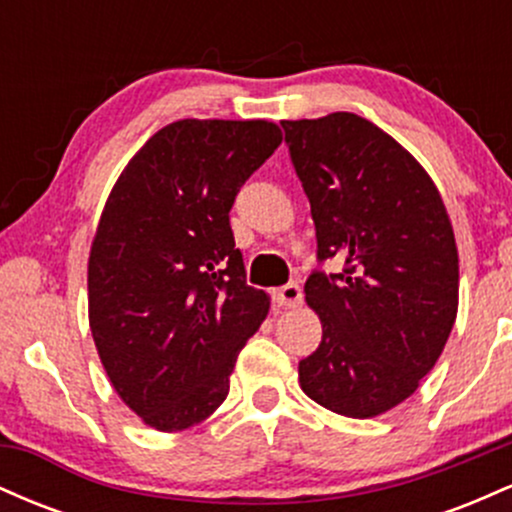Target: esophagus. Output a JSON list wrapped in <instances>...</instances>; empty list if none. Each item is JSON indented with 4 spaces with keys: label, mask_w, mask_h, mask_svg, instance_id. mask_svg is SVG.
<instances>
[{
    "label": "esophagus",
    "mask_w": 512,
    "mask_h": 512,
    "mask_svg": "<svg viewBox=\"0 0 512 512\" xmlns=\"http://www.w3.org/2000/svg\"><path fill=\"white\" fill-rule=\"evenodd\" d=\"M272 298L279 308H298L303 303V291L298 284H286L281 289H274Z\"/></svg>",
    "instance_id": "esophagus-1"
}]
</instances>
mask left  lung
<instances>
[{"label":"left lung","mask_w":512,"mask_h":512,"mask_svg":"<svg viewBox=\"0 0 512 512\" xmlns=\"http://www.w3.org/2000/svg\"><path fill=\"white\" fill-rule=\"evenodd\" d=\"M315 221L305 301L322 342L298 363L303 392L325 409L373 419L436 366L457 317L460 260L438 187L390 134L354 113L281 120Z\"/></svg>","instance_id":"obj_1"}]
</instances>
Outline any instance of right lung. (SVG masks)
I'll use <instances>...</instances> for the list:
<instances>
[{
    "label": "right lung",
    "instance_id": "obj_1",
    "mask_svg": "<svg viewBox=\"0 0 512 512\" xmlns=\"http://www.w3.org/2000/svg\"><path fill=\"white\" fill-rule=\"evenodd\" d=\"M267 120H178L117 178L88 257V325L122 402L146 426L202 424L269 313L231 231L245 180L274 154Z\"/></svg>",
    "mask_w": 512,
    "mask_h": 512
}]
</instances>
